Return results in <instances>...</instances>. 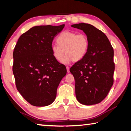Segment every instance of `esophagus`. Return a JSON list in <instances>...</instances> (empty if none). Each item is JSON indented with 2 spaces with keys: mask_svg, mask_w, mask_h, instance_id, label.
I'll list each match as a JSON object with an SVG mask.
<instances>
[{
  "mask_svg": "<svg viewBox=\"0 0 131 131\" xmlns=\"http://www.w3.org/2000/svg\"><path fill=\"white\" fill-rule=\"evenodd\" d=\"M66 70H67V72L68 73H69L70 72L69 67V66H66Z\"/></svg>",
  "mask_w": 131,
  "mask_h": 131,
  "instance_id": "esophagus-1",
  "label": "esophagus"
}]
</instances>
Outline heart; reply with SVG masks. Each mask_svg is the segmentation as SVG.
Returning a JSON list of instances; mask_svg holds the SVG:
<instances>
[{
  "instance_id": "1",
  "label": "heart",
  "mask_w": 131,
  "mask_h": 131,
  "mask_svg": "<svg viewBox=\"0 0 131 131\" xmlns=\"http://www.w3.org/2000/svg\"><path fill=\"white\" fill-rule=\"evenodd\" d=\"M57 42L58 44H53L51 48L52 54L58 61L62 59L65 53L67 54L62 61L63 64H68L73 60H81L85 55L89 46L85 35L71 31L62 32L57 38Z\"/></svg>"
}]
</instances>
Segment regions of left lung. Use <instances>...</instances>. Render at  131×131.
I'll return each instance as SVG.
<instances>
[{"label": "left lung", "mask_w": 131, "mask_h": 131, "mask_svg": "<svg viewBox=\"0 0 131 131\" xmlns=\"http://www.w3.org/2000/svg\"><path fill=\"white\" fill-rule=\"evenodd\" d=\"M71 26L83 30L89 41L85 56L70 69L76 98L83 105H95L105 98L113 84V48L105 34L93 25L80 23Z\"/></svg>", "instance_id": "8db88e82"}]
</instances>
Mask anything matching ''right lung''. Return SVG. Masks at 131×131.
Here are the masks:
<instances>
[{"label":"right lung","mask_w":131,"mask_h":131,"mask_svg":"<svg viewBox=\"0 0 131 131\" xmlns=\"http://www.w3.org/2000/svg\"><path fill=\"white\" fill-rule=\"evenodd\" d=\"M64 26H34L19 37L14 48L13 72L16 87L33 106L51 105L66 74L65 66L55 59L51 49L53 40Z\"/></svg>","instance_id":"obj_1"}]
</instances>
